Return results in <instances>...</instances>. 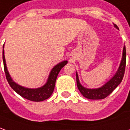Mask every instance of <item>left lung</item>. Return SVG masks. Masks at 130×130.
Here are the masks:
<instances>
[{"label": "left lung", "mask_w": 130, "mask_h": 130, "mask_svg": "<svg viewBox=\"0 0 130 130\" xmlns=\"http://www.w3.org/2000/svg\"><path fill=\"white\" fill-rule=\"evenodd\" d=\"M115 26L118 29L116 25ZM125 66H126V48L125 46L123 48V54H122V59L121 61L120 68L117 70V73L115 75L107 82V83L103 85L100 88L98 89H87L83 87L80 85L78 79L77 74H76V80H77V86L78 90H80L81 94L83 95L85 98L87 99H91V100H102L107 98L108 95L112 93V92L116 88V87L120 85L122 80L123 79V77L124 75V71H125Z\"/></svg>", "instance_id": "1"}]
</instances>
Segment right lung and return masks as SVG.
<instances>
[{
  "instance_id": "obj_1",
  "label": "right lung",
  "mask_w": 130,
  "mask_h": 130,
  "mask_svg": "<svg viewBox=\"0 0 130 130\" xmlns=\"http://www.w3.org/2000/svg\"><path fill=\"white\" fill-rule=\"evenodd\" d=\"M3 66H4V71L6 73V79L8 80L10 86L13 88V90L16 92L18 95L22 96L23 98L34 101V102H40L43 101L46 99L49 98L50 95L53 94L55 88V81L57 79V77L58 75V73L60 71L64 66H65L68 61H63L56 65L54 67L53 70H51L48 80L47 83L42 87H40L38 89H29V88H25L13 82L11 77L10 76L8 71L7 70L6 64V60H5V56H4V50L3 49Z\"/></svg>"
}]
</instances>
